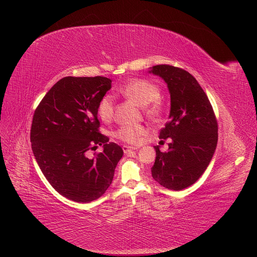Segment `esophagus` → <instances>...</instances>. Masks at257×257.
Instances as JSON below:
<instances>
[{
  "label": "esophagus",
  "mask_w": 257,
  "mask_h": 257,
  "mask_svg": "<svg viewBox=\"0 0 257 257\" xmlns=\"http://www.w3.org/2000/svg\"><path fill=\"white\" fill-rule=\"evenodd\" d=\"M122 149H123V153H124V154H130L131 152H133V150H137V149H138V147H135V146H127V145H124V146L122 147Z\"/></svg>",
  "instance_id": "34e87169"
}]
</instances>
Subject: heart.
Returning a JSON list of instances; mask_svg holds the SVG:
<instances>
[{
	"instance_id": "1",
	"label": "heart",
	"mask_w": 257,
	"mask_h": 257,
	"mask_svg": "<svg viewBox=\"0 0 257 257\" xmlns=\"http://www.w3.org/2000/svg\"><path fill=\"white\" fill-rule=\"evenodd\" d=\"M119 92L125 97L133 100L140 107H145L148 115L156 116L161 111V104L158 101L160 97V89L155 84L145 80H131L120 87ZM115 108L114 96L111 94L103 95L97 104V114L104 122H108L112 119ZM147 132L143 125H123L116 133L115 137L126 143H138L143 135Z\"/></svg>"
}]
</instances>
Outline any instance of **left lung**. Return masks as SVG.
Wrapping results in <instances>:
<instances>
[{"instance_id":"obj_1","label":"left lung","mask_w":257,"mask_h":257,"mask_svg":"<svg viewBox=\"0 0 257 257\" xmlns=\"http://www.w3.org/2000/svg\"><path fill=\"white\" fill-rule=\"evenodd\" d=\"M167 84L170 93L169 121L160 132V139H171L162 153L155 146L153 178L162 187L180 191L201 177L213 159L218 142V124L203 89L191 73L171 65L150 67Z\"/></svg>"}]
</instances>
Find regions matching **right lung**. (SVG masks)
I'll return each mask as SVG.
<instances>
[{"instance_id":"right-lung-1","label":"right lung","mask_w":257,"mask_h":257,"mask_svg":"<svg viewBox=\"0 0 257 257\" xmlns=\"http://www.w3.org/2000/svg\"><path fill=\"white\" fill-rule=\"evenodd\" d=\"M112 87L104 77H65L37 107L31 127L35 160L51 186L75 202H91L111 186L123 150L98 133L97 104ZM103 153L88 158L89 149Z\"/></svg>"}]
</instances>
